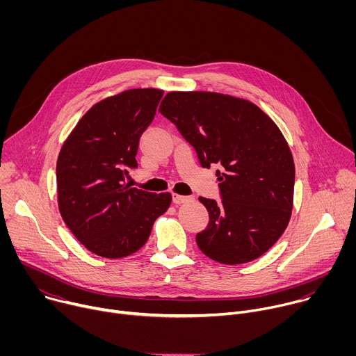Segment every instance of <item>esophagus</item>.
<instances>
[{
    "instance_id": "34e87169",
    "label": "esophagus",
    "mask_w": 356,
    "mask_h": 356,
    "mask_svg": "<svg viewBox=\"0 0 356 356\" xmlns=\"http://www.w3.org/2000/svg\"><path fill=\"white\" fill-rule=\"evenodd\" d=\"M188 201H193V197L173 194V202H175V204H184V202H188Z\"/></svg>"
}]
</instances>
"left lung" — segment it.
Masks as SVG:
<instances>
[{
  "label": "left lung",
  "instance_id": "1",
  "mask_svg": "<svg viewBox=\"0 0 356 356\" xmlns=\"http://www.w3.org/2000/svg\"><path fill=\"white\" fill-rule=\"evenodd\" d=\"M159 113L195 149L202 168L221 166L222 200L198 198L210 216L195 235L201 252L224 265L262 257L293 210L294 161L279 127L250 101L214 91H169Z\"/></svg>",
  "mask_w": 356,
  "mask_h": 356
}]
</instances>
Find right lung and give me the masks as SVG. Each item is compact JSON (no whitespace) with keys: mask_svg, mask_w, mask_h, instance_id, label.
<instances>
[{"mask_svg":"<svg viewBox=\"0 0 356 356\" xmlns=\"http://www.w3.org/2000/svg\"><path fill=\"white\" fill-rule=\"evenodd\" d=\"M163 95L132 88L94 104L63 142L56 163L59 211L72 234L98 257L132 255L147 241L170 193H147L125 183Z\"/></svg>","mask_w":356,"mask_h":356,"instance_id":"add662e5","label":"right lung"}]
</instances>
